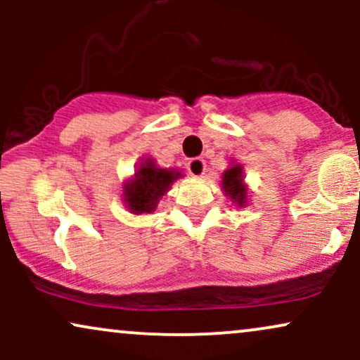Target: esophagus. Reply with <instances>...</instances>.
I'll list each match as a JSON object with an SVG mask.
<instances>
[{
    "label": "esophagus",
    "instance_id": "esophagus-1",
    "mask_svg": "<svg viewBox=\"0 0 360 360\" xmlns=\"http://www.w3.org/2000/svg\"><path fill=\"white\" fill-rule=\"evenodd\" d=\"M206 171V162L201 157H194L188 162V172L191 174L193 177H203Z\"/></svg>",
    "mask_w": 360,
    "mask_h": 360
}]
</instances>
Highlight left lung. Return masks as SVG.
I'll return each instance as SVG.
<instances>
[{
	"mask_svg": "<svg viewBox=\"0 0 360 360\" xmlns=\"http://www.w3.org/2000/svg\"><path fill=\"white\" fill-rule=\"evenodd\" d=\"M223 191L237 206H245L247 203V188L243 184L242 166L235 164L223 172Z\"/></svg>",
	"mask_w": 360,
	"mask_h": 360,
	"instance_id": "8db88e82",
	"label": "left lung"
}]
</instances>
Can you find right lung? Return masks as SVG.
<instances>
[{
  "mask_svg": "<svg viewBox=\"0 0 360 360\" xmlns=\"http://www.w3.org/2000/svg\"><path fill=\"white\" fill-rule=\"evenodd\" d=\"M181 172L172 169H160L152 159H146L140 164L134 179H130L123 189L125 205L131 213H152Z\"/></svg>",
  "mask_w": 360,
  "mask_h": 360,
  "instance_id": "right-lung-1",
  "label": "right lung"
}]
</instances>
